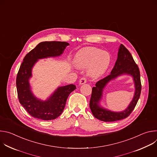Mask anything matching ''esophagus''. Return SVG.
<instances>
[{
	"label": "esophagus",
	"instance_id": "obj_1",
	"mask_svg": "<svg viewBox=\"0 0 157 157\" xmlns=\"http://www.w3.org/2000/svg\"><path fill=\"white\" fill-rule=\"evenodd\" d=\"M86 82H87V79H86V77H82L79 80V84H83L86 83Z\"/></svg>",
	"mask_w": 157,
	"mask_h": 157
}]
</instances>
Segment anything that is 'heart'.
I'll return each instance as SVG.
<instances>
[{
    "label": "heart",
    "mask_w": 157,
    "mask_h": 157,
    "mask_svg": "<svg viewBox=\"0 0 157 157\" xmlns=\"http://www.w3.org/2000/svg\"><path fill=\"white\" fill-rule=\"evenodd\" d=\"M110 61V55L107 52L95 47L82 48L75 57L76 65L80 68L89 66L88 73L92 77H98L104 73Z\"/></svg>",
    "instance_id": "b5f03b06"
}]
</instances>
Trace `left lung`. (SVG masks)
<instances>
[{
    "label": "left lung",
    "mask_w": 157,
    "mask_h": 157,
    "mask_svg": "<svg viewBox=\"0 0 157 157\" xmlns=\"http://www.w3.org/2000/svg\"><path fill=\"white\" fill-rule=\"evenodd\" d=\"M123 74L132 75L135 82L136 92L133 100L129 107L121 113H114L99 107L98 102L101 98L102 91L105 86L110 80ZM141 89L142 85L139 67L129 51L121 44L119 49L117 59L110 74L100 79L96 82V87H93L92 89L89 107L93 116L104 122H114L127 118L132 113L139 101L141 93Z\"/></svg>",
    "instance_id": "1"
}]
</instances>
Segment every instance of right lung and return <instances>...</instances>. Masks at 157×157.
<instances>
[{
	"instance_id": "1",
	"label": "right lung",
	"mask_w": 157,
	"mask_h": 157,
	"mask_svg": "<svg viewBox=\"0 0 157 157\" xmlns=\"http://www.w3.org/2000/svg\"><path fill=\"white\" fill-rule=\"evenodd\" d=\"M68 45L69 43L64 41L41 42L26 55L20 65L16 79L18 100L35 118L44 121L56 119L63 113L69 94L76 88L74 84L59 87L47 101H41L33 96L29 82L32 67L38 59L59 56Z\"/></svg>"
}]
</instances>
